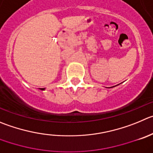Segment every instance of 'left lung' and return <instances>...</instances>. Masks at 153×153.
Returning <instances> with one entry per match:
<instances>
[{
    "label": "left lung",
    "mask_w": 153,
    "mask_h": 153,
    "mask_svg": "<svg viewBox=\"0 0 153 153\" xmlns=\"http://www.w3.org/2000/svg\"><path fill=\"white\" fill-rule=\"evenodd\" d=\"M111 88H113V87H111Z\"/></svg>",
    "instance_id": "left-lung-1"
}]
</instances>
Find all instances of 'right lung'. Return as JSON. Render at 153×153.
Here are the masks:
<instances>
[{
	"label": "right lung",
	"mask_w": 153,
	"mask_h": 153,
	"mask_svg": "<svg viewBox=\"0 0 153 153\" xmlns=\"http://www.w3.org/2000/svg\"><path fill=\"white\" fill-rule=\"evenodd\" d=\"M40 90H44V88H40Z\"/></svg>",
	"instance_id": "1"
}]
</instances>
